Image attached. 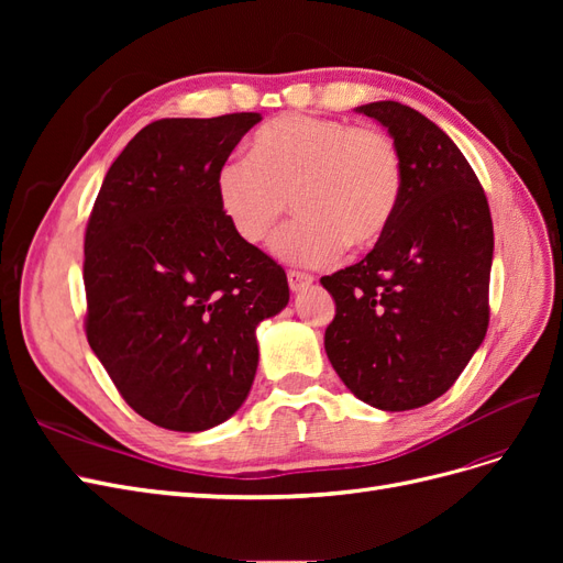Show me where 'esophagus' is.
I'll use <instances>...</instances> for the list:
<instances>
[{"label":"esophagus","instance_id":"1","mask_svg":"<svg viewBox=\"0 0 563 563\" xmlns=\"http://www.w3.org/2000/svg\"><path fill=\"white\" fill-rule=\"evenodd\" d=\"M312 282H314V277L312 275H305V272H296V269L288 272V288H291L294 294L305 291V288L312 286Z\"/></svg>","mask_w":563,"mask_h":563}]
</instances>
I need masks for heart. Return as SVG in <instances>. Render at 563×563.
I'll use <instances>...</instances> for the list:
<instances>
[{"label": "heart", "instance_id": "obj_1", "mask_svg": "<svg viewBox=\"0 0 563 563\" xmlns=\"http://www.w3.org/2000/svg\"><path fill=\"white\" fill-rule=\"evenodd\" d=\"M401 190L404 159L385 131L312 114L272 119L253 133L249 157H228L216 172L218 207L246 244L265 242L294 201L298 218L272 251L308 267L376 244Z\"/></svg>", "mask_w": 563, "mask_h": 563}]
</instances>
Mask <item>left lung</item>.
Instances as JSON below:
<instances>
[{
	"instance_id": "8db88e82",
	"label": "left lung",
	"mask_w": 563,
	"mask_h": 563,
	"mask_svg": "<svg viewBox=\"0 0 563 563\" xmlns=\"http://www.w3.org/2000/svg\"><path fill=\"white\" fill-rule=\"evenodd\" d=\"M356 112L397 143L404 190L366 258L321 279L335 300L323 347L356 399L411 411L444 395L484 343L490 211L463 152L428 117L395 100Z\"/></svg>"
}]
</instances>
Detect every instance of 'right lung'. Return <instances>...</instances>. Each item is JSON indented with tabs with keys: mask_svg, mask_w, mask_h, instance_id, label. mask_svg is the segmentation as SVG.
Here are the masks:
<instances>
[{
	"mask_svg": "<svg viewBox=\"0 0 563 563\" xmlns=\"http://www.w3.org/2000/svg\"><path fill=\"white\" fill-rule=\"evenodd\" d=\"M258 112L159 119L100 185L84 236L87 338L145 420L203 432L246 401L255 327L288 302L284 269L230 228L216 172Z\"/></svg>",
	"mask_w": 563,
	"mask_h": 563,
	"instance_id": "obj_1",
	"label": "right lung"
}]
</instances>
